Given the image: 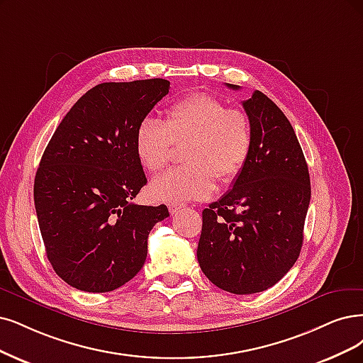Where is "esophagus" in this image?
<instances>
[{
  "instance_id": "obj_1",
  "label": "esophagus",
  "mask_w": 363,
  "mask_h": 363,
  "mask_svg": "<svg viewBox=\"0 0 363 363\" xmlns=\"http://www.w3.org/2000/svg\"><path fill=\"white\" fill-rule=\"evenodd\" d=\"M184 208H185V205H182V203H170L169 205V211L172 216H177V213L181 212Z\"/></svg>"
}]
</instances>
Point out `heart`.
Instances as JSON below:
<instances>
[{
  "label": "heart",
  "mask_w": 363,
  "mask_h": 363,
  "mask_svg": "<svg viewBox=\"0 0 363 363\" xmlns=\"http://www.w3.org/2000/svg\"><path fill=\"white\" fill-rule=\"evenodd\" d=\"M172 145H185L186 166L155 178L151 197L164 203L206 199L216 189L213 178L229 184L244 170L252 147L250 118L212 94L193 92L167 107L163 123L143 118L134 131V152L147 172L169 163Z\"/></svg>",
  "instance_id": "heart-1"
}]
</instances>
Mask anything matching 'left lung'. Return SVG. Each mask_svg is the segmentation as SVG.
<instances>
[{
    "instance_id": "obj_1",
    "label": "left lung",
    "mask_w": 363,
    "mask_h": 363,
    "mask_svg": "<svg viewBox=\"0 0 363 363\" xmlns=\"http://www.w3.org/2000/svg\"><path fill=\"white\" fill-rule=\"evenodd\" d=\"M242 106L252 130L251 154L233 189L202 212L197 260L212 284L251 294L275 286L298 260L311 184L279 107L260 91Z\"/></svg>"
}]
</instances>
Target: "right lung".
I'll list each match as a JSON object with an SVG mask.
<instances>
[{
    "mask_svg": "<svg viewBox=\"0 0 363 363\" xmlns=\"http://www.w3.org/2000/svg\"><path fill=\"white\" fill-rule=\"evenodd\" d=\"M166 79L91 88L53 133L34 179L46 256L72 287L112 291L146 260L147 235L169 217L166 205L133 203L146 177L134 131L169 92Z\"/></svg>",
    "mask_w": 363,
    "mask_h": 363,
    "instance_id": "add662e5",
    "label": "right lung"
}]
</instances>
